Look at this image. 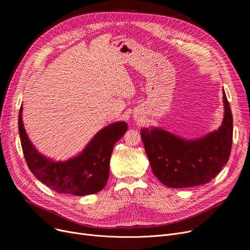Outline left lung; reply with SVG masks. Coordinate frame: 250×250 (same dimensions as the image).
Wrapping results in <instances>:
<instances>
[{
    "label": "left lung",
    "instance_id": "8db88e82",
    "mask_svg": "<svg viewBox=\"0 0 250 250\" xmlns=\"http://www.w3.org/2000/svg\"><path fill=\"white\" fill-rule=\"evenodd\" d=\"M224 118L214 132L187 140L161 127L141 128V138L155 176L172 188L211 181L227 163L232 148L233 117L223 89Z\"/></svg>",
    "mask_w": 250,
    "mask_h": 250
}]
</instances>
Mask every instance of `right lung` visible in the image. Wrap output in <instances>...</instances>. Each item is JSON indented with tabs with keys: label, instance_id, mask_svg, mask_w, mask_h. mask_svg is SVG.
<instances>
[{
	"label": "right lung",
	"instance_id": "1",
	"mask_svg": "<svg viewBox=\"0 0 250 250\" xmlns=\"http://www.w3.org/2000/svg\"><path fill=\"white\" fill-rule=\"evenodd\" d=\"M21 105L18 127L25 160L34 176L59 193L93 194L106 186L109 162L115 143L127 130L125 122H116L103 127L92 138L85 149L65 161H55L37 151L30 142L22 121Z\"/></svg>",
	"mask_w": 250,
	"mask_h": 250
}]
</instances>
